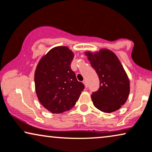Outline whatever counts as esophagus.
<instances>
[{"label": "esophagus", "instance_id": "34e87169", "mask_svg": "<svg viewBox=\"0 0 152 152\" xmlns=\"http://www.w3.org/2000/svg\"><path fill=\"white\" fill-rule=\"evenodd\" d=\"M83 84L85 85V86H86V88H88V83H87L86 80H84L83 81Z\"/></svg>", "mask_w": 152, "mask_h": 152}]
</instances>
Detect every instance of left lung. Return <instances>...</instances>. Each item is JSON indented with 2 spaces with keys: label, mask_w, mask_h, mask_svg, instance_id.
<instances>
[{
  "label": "left lung",
  "mask_w": 152,
  "mask_h": 152,
  "mask_svg": "<svg viewBox=\"0 0 152 152\" xmlns=\"http://www.w3.org/2000/svg\"><path fill=\"white\" fill-rule=\"evenodd\" d=\"M88 59L98 74L100 87L91 95L93 104L104 113L119 110L126 103L130 92V82L118 58L111 50L86 52Z\"/></svg>",
  "instance_id": "obj_1"
}]
</instances>
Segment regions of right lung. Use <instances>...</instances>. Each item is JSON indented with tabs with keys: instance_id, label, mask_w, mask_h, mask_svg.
<instances>
[{
	"instance_id": "add662e5",
	"label": "right lung",
	"mask_w": 152,
	"mask_h": 152,
	"mask_svg": "<svg viewBox=\"0 0 152 152\" xmlns=\"http://www.w3.org/2000/svg\"><path fill=\"white\" fill-rule=\"evenodd\" d=\"M74 57L68 47L57 46L44 56L36 67V94L42 106L52 113L71 110L85 88L71 69Z\"/></svg>"
}]
</instances>
